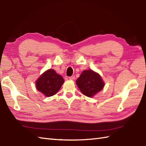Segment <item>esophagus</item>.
I'll list each match as a JSON object with an SVG mask.
<instances>
[{"label":"esophagus","instance_id":"esophagus-1","mask_svg":"<svg viewBox=\"0 0 146 146\" xmlns=\"http://www.w3.org/2000/svg\"><path fill=\"white\" fill-rule=\"evenodd\" d=\"M75 79H76L75 76H71V77H69V79L70 80H72V81H74V80H75Z\"/></svg>","mask_w":146,"mask_h":146}]
</instances>
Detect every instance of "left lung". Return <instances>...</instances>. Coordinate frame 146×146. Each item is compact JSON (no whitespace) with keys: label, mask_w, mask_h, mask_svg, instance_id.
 <instances>
[{"label":"left lung","mask_w":146,"mask_h":146,"mask_svg":"<svg viewBox=\"0 0 146 146\" xmlns=\"http://www.w3.org/2000/svg\"><path fill=\"white\" fill-rule=\"evenodd\" d=\"M76 84L83 94L91 98L103 90L105 83L99 74L90 69L83 71Z\"/></svg>","instance_id":"obj_1"}]
</instances>
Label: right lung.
Listing matches in <instances>:
<instances>
[{"label":"right lung","instance_id":"1","mask_svg":"<svg viewBox=\"0 0 146 146\" xmlns=\"http://www.w3.org/2000/svg\"><path fill=\"white\" fill-rule=\"evenodd\" d=\"M64 82L63 77L56 74L55 70L48 69L36 80V87L44 96L50 97L56 94Z\"/></svg>","mask_w":146,"mask_h":146}]
</instances>
